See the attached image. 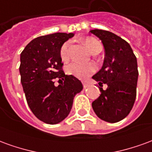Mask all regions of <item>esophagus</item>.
I'll list each match as a JSON object with an SVG mask.
<instances>
[{"mask_svg": "<svg viewBox=\"0 0 152 152\" xmlns=\"http://www.w3.org/2000/svg\"><path fill=\"white\" fill-rule=\"evenodd\" d=\"M89 86V85L88 84V83H86V82L83 83V86H84V88H87V87H88Z\"/></svg>", "mask_w": 152, "mask_h": 152, "instance_id": "obj_1", "label": "esophagus"}]
</instances>
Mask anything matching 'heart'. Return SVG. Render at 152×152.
I'll return each mask as SVG.
<instances>
[{
  "label": "heart",
  "instance_id": "1",
  "mask_svg": "<svg viewBox=\"0 0 152 152\" xmlns=\"http://www.w3.org/2000/svg\"><path fill=\"white\" fill-rule=\"evenodd\" d=\"M83 42L86 45V46L88 48V50L94 54L99 53L102 49L101 42L95 38L86 37V39L83 40ZM69 41L65 42L60 49V57L63 61H66L69 58ZM66 73L68 75H72L79 79H86L88 76L95 72L97 67L92 63L82 64V63L73 62L66 66Z\"/></svg>",
  "mask_w": 152,
  "mask_h": 152
}]
</instances>
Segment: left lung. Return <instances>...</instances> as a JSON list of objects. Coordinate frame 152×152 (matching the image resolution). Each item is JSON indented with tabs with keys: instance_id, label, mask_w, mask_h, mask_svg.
I'll return each mask as SVG.
<instances>
[{
	"instance_id": "1",
	"label": "left lung",
	"mask_w": 152,
	"mask_h": 152,
	"mask_svg": "<svg viewBox=\"0 0 152 152\" xmlns=\"http://www.w3.org/2000/svg\"><path fill=\"white\" fill-rule=\"evenodd\" d=\"M91 33L101 40L105 58L101 70L93 76L99 82L101 94L92 102L101 120L115 123L127 116L133 108L138 77L136 56L129 44L111 31L94 29ZM103 83L108 88H102Z\"/></svg>"
}]
</instances>
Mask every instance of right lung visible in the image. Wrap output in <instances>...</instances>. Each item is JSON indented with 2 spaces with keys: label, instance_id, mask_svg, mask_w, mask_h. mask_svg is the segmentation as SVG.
Wrapping results in <instances>:
<instances>
[{
  "label": "right lung",
  "instance_id": "1",
  "mask_svg": "<svg viewBox=\"0 0 152 152\" xmlns=\"http://www.w3.org/2000/svg\"><path fill=\"white\" fill-rule=\"evenodd\" d=\"M73 33L57 32L35 38L25 47L20 56L21 83L32 113L46 124L63 121L72 107L73 99L83 89L75 76L63 70L60 49ZM58 79L60 85H54Z\"/></svg>",
  "mask_w": 152,
  "mask_h": 152
}]
</instances>
